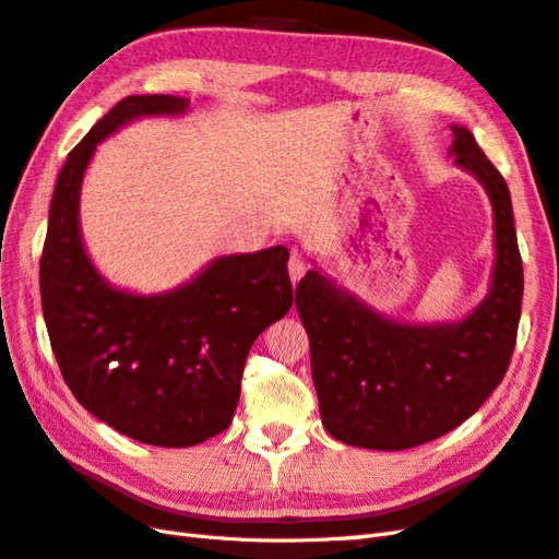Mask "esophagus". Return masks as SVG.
I'll use <instances>...</instances> for the list:
<instances>
[{
	"mask_svg": "<svg viewBox=\"0 0 559 559\" xmlns=\"http://www.w3.org/2000/svg\"><path fill=\"white\" fill-rule=\"evenodd\" d=\"M288 271H290V281L297 283L299 278H302L307 274V260L299 252H293L290 254V262H288Z\"/></svg>",
	"mask_w": 559,
	"mask_h": 559,
	"instance_id": "obj_1",
	"label": "esophagus"
}]
</instances>
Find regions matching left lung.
Returning <instances> with one entry per match:
<instances>
[{
  "label": "left lung",
  "instance_id": "8db88e82",
  "mask_svg": "<svg viewBox=\"0 0 559 559\" xmlns=\"http://www.w3.org/2000/svg\"><path fill=\"white\" fill-rule=\"evenodd\" d=\"M453 163L493 207L489 293L453 323H402L307 271L295 307L309 335L321 423L337 441L376 451L420 447L451 432L503 380L518 342L524 274L506 179L465 127H451Z\"/></svg>",
  "mask_w": 559,
  "mask_h": 559
}]
</instances>
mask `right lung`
<instances>
[{
  "mask_svg": "<svg viewBox=\"0 0 559 559\" xmlns=\"http://www.w3.org/2000/svg\"><path fill=\"white\" fill-rule=\"evenodd\" d=\"M186 110L181 96H127L92 127L56 179L39 262L41 311L70 392L124 437L167 449L231 425L250 347L295 299L283 246L217 257L155 295L112 288L90 260L80 191L96 146L127 122Z\"/></svg>",
  "mask_w": 559,
  "mask_h": 559,
  "instance_id": "1",
  "label": "right lung"
}]
</instances>
